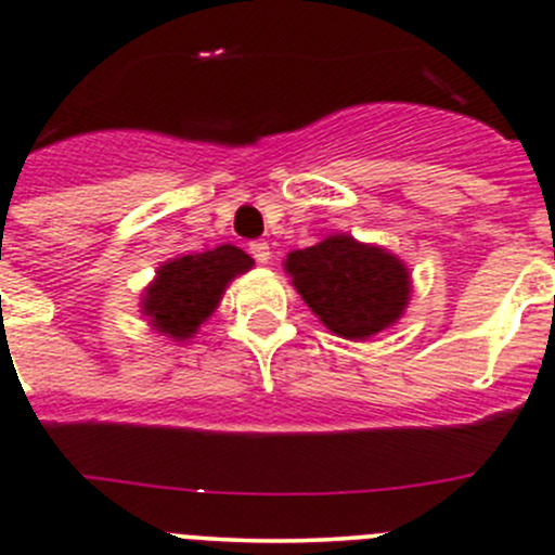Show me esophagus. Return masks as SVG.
<instances>
[{
	"label": "esophagus",
	"mask_w": 555,
	"mask_h": 555,
	"mask_svg": "<svg viewBox=\"0 0 555 555\" xmlns=\"http://www.w3.org/2000/svg\"><path fill=\"white\" fill-rule=\"evenodd\" d=\"M249 251H251V257H255L257 262H268V260H271V246H268L266 242H251L249 244Z\"/></svg>",
	"instance_id": "obj_1"
}]
</instances>
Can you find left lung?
<instances>
[{
  "instance_id": "1",
  "label": "left lung",
  "mask_w": 555,
  "mask_h": 555,
  "mask_svg": "<svg viewBox=\"0 0 555 555\" xmlns=\"http://www.w3.org/2000/svg\"><path fill=\"white\" fill-rule=\"evenodd\" d=\"M284 271L319 322L349 340H365L391 327L411 300L405 262L344 233L289 251Z\"/></svg>"
}]
</instances>
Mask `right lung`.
<instances>
[{
  "label": "right lung",
  "mask_w": 555,
  "mask_h": 555,
  "mask_svg": "<svg viewBox=\"0 0 555 555\" xmlns=\"http://www.w3.org/2000/svg\"><path fill=\"white\" fill-rule=\"evenodd\" d=\"M251 266L255 260L233 244L173 257L158 268L155 282L144 289L142 313L153 330L173 340L193 338L195 330L220 306L228 284Z\"/></svg>",
  "instance_id": "right-lung-1"
}]
</instances>
